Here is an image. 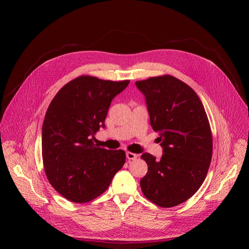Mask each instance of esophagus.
<instances>
[{
	"instance_id": "obj_1",
	"label": "esophagus",
	"mask_w": 249,
	"mask_h": 249,
	"mask_svg": "<svg viewBox=\"0 0 249 249\" xmlns=\"http://www.w3.org/2000/svg\"><path fill=\"white\" fill-rule=\"evenodd\" d=\"M126 158H127L129 160H136V159H137V154L127 151V152H126Z\"/></svg>"
}]
</instances>
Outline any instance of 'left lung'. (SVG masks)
<instances>
[{
	"label": "left lung",
	"instance_id": "8db88e82",
	"mask_svg": "<svg viewBox=\"0 0 249 249\" xmlns=\"http://www.w3.org/2000/svg\"><path fill=\"white\" fill-rule=\"evenodd\" d=\"M145 97L150 125L159 133L160 160L143 153L148 172L140 179L145 197L163 208L186 202L206 178L212 159V134L195 90L172 75L135 83Z\"/></svg>",
	"mask_w": 249,
	"mask_h": 249
}]
</instances>
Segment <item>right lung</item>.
Masks as SVG:
<instances>
[{
	"label": "right lung",
	"instance_id": "right-lung-1",
	"mask_svg": "<svg viewBox=\"0 0 249 249\" xmlns=\"http://www.w3.org/2000/svg\"><path fill=\"white\" fill-rule=\"evenodd\" d=\"M129 83L82 75L51 101L42 126V159L49 182L65 199L86 203L99 197L125 163L124 150L101 148L93 140L105 128L112 100Z\"/></svg>",
	"mask_w": 249,
	"mask_h": 249
}]
</instances>
